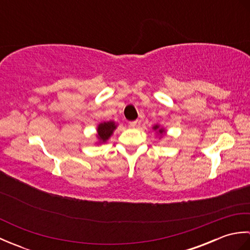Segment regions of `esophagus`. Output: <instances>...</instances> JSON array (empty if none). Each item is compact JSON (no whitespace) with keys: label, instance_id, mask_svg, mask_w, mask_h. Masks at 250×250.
Wrapping results in <instances>:
<instances>
[{"label":"esophagus","instance_id":"1","mask_svg":"<svg viewBox=\"0 0 250 250\" xmlns=\"http://www.w3.org/2000/svg\"><path fill=\"white\" fill-rule=\"evenodd\" d=\"M129 125H130V128H135V126L137 125V121L135 120V121H131L130 124H129Z\"/></svg>","mask_w":250,"mask_h":250}]
</instances>
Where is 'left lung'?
Returning <instances> with one entry per match:
<instances>
[{
	"label": "left lung",
	"instance_id": "obj_1",
	"mask_svg": "<svg viewBox=\"0 0 250 250\" xmlns=\"http://www.w3.org/2000/svg\"><path fill=\"white\" fill-rule=\"evenodd\" d=\"M152 129L155 130V131H157V134H158V135H161V136H162L163 134H166V130H164V128H161V126L159 125H153Z\"/></svg>",
	"mask_w": 250,
	"mask_h": 250
}]
</instances>
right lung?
Wrapping results in <instances>:
<instances>
[{"label":"right lung","instance_id":"obj_1","mask_svg":"<svg viewBox=\"0 0 250 250\" xmlns=\"http://www.w3.org/2000/svg\"><path fill=\"white\" fill-rule=\"evenodd\" d=\"M117 129V125L115 121H107V122H101L97 128V137H98V144H103L106 143L109 137L113 135L114 131Z\"/></svg>","mask_w":250,"mask_h":250}]
</instances>
